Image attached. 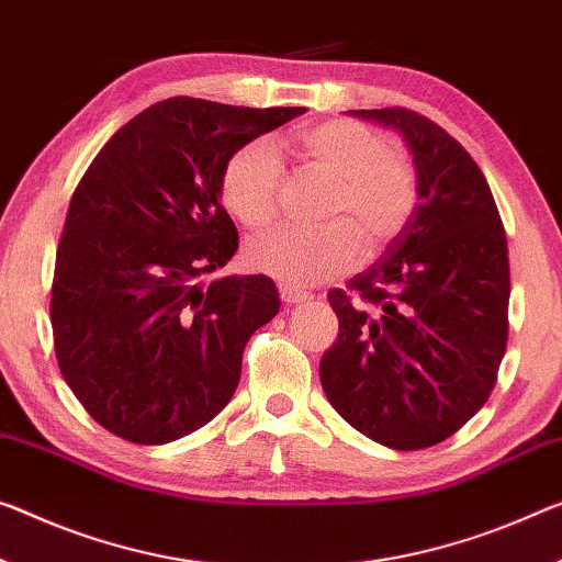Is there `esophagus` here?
Returning <instances> with one entry per match:
<instances>
[{
	"label": "esophagus",
	"mask_w": 562,
	"mask_h": 562,
	"mask_svg": "<svg viewBox=\"0 0 562 562\" xmlns=\"http://www.w3.org/2000/svg\"><path fill=\"white\" fill-rule=\"evenodd\" d=\"M281 293V301H286V304H304L308 296V291L304 289H296V286H289V283H283V286L279 289Z\"/></svg>",
	"instance_id": "34e87169"
}]
</instances>
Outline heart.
<instances>
[{
    "label": "heart",
    "instance_id": "b5f03b06",
    "mask_svg": "<svg viewBox=\"0 0 562 562\" xmlns=\"http://www.w3.org/2000/svg\"><path fill=\"white\" fill-rule=\"evenodd\" d=\"M296 145L306 166L334 180L318 231H276L246 248V263L276 281L308 286L357 266L364 254L382 251L407 226L417 203L414 172L390 153L384 137L351 120L304 127ZM281 160L273 145L251 140L231 155L221 176L228 211L251 231L271 228L281 205Z\"/></svg>",
    "mask_w": 562,
    "mask_h": 562
}]
</instances>
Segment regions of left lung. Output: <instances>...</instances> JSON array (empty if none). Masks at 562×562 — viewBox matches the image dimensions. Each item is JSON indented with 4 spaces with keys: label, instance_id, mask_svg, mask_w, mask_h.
Segmentation results:
<instances>
[{
    "label": "left lung",
    "instance_id": "left-lung-1",
    "mask_svg": "<svg viewBox=\"0 0 562 562\" xmlns=\"http://www.w3.org/2000/svg\"><path fill=\"white\" fill-rule=\"evenodd\" d=\"M394 127L417 170V205L379 261L331 289L339 336L318 376L353 429L392 450L452 437L487 402L507 347L510 263L477 162L407 108L349 110Z\"/></svg>",
    "mask_w": 562,
    "mask_h": 562
}]
</instances>
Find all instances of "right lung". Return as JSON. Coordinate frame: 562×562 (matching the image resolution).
I'll return each instance as SVG.
<instances>
[{"label":"right lung","mask_w":562,"mask_h":562,"mask_svg":"<svg viewBox=\"0 0 562 562\" xmlns=\"http://www.w3.org/2000/svg\"><path fill=\"white\" fill-rule=\"evenodd\" d=\"M304 112L170 98L120 127L85 170L49 316L67 386L112 435L166 445L231 402L246 344L281 301L263 273L203 283L238 248L221 176L238 148Z\"/></svg>","instance_id":"add662e5"}]
</instances>
